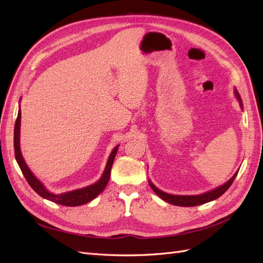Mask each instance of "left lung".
I'll return each instance as SVG.
<instances>
[{"label": "left lung", "mask_w": 263, "mask_h": 263, "mask_svg": "<svg viewBox=\"0 0 263 263\" xmlns=\"http://www.w3.org/2000/svg\"><path fill=\"white\" fill-rule=\"evenodd\" d=\"M234 93L236 95V99L239 100V102H240V105L242 106L241 97H240L239 91L236 90V88L234 90ZM237 173H239V172H236L234 174V176L232 177V178L229 181L225 182L224 185L219 186V187L213 189V191L207 192V193L200 194V195H193V196H181V195H170V194H167V193L160 191V189H158L154 184H152L150 180H149V185L152 188V191H154L158 195V196H159L161 199H163L164 201H167V203H169V204L177 205V206H186V207L198 206V205H201V204L209 203V201H212V200L218 198L219 196H222V195L230 188V186L233 184V181L235 179Z\"/></svg>", "instance_id": "8db88e82"}]
</instances>
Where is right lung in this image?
Instances as JSON below:
<instances>
[{"label": "right lung", "mask_w": 263, "mask_h": 263, "mask_svg": "<svg viewBox=\"0 0 263 263\" xmlns=\"http://www.w3.org/2000/svg\"><path fill=\"white\" fill-rule=\"evenodd\" d=\"M20 123H21V111L19 109V113H17V118L15 121L14 125V154H15V159L17 164L21 169L23 176L26 177L28 184L31 186L33 191L40 195L41 197H44L48 200H51L53 203L60 204L64 206H79L83 204H86L88 201L93 200L95 197L99 196V195L104 191V188L106 187L107 182L109 180V176H111V169L112 164L114 161V158L117 156L119 145L115 146L112 150L111 155L108 157V160L106 163L105 170L101 177L99 181H96L95 184L87 186L85 188L76 189V191L67 192L64 194H52L46 189V187L41 184V181L36 179V177L31 173V170L29 169L27 166L26 161H24L21 150H20Z\"/></svg>", "instance_id": "add662e5"}]
</instances>
